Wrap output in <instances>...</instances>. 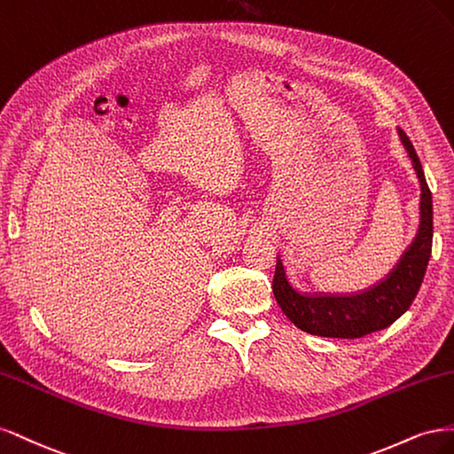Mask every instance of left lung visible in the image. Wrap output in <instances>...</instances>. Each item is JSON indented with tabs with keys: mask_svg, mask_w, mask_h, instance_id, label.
<instances>
[{
	"mask_svg": "<svg viewBox=\"0 0 454 454\" xmlns=\"http://www.w3.org/2000/svg\"><path fill=\"white\" fill-rule=\"evenodd\" d=\"M409 158L420 181V224L419 231L385 281L370 290L350 296L301 294L286 279L285 266L277 256L273 275V294L283 313L300 330L320 338H364L372 332L388 328L413 303L422 285L432 254V192L424 179L420 160L405 131L398 128Z\"/></svg>",
	"mask_w": 454,
	"mask_h": 454,
	"instance_id": "left-lung-1",
	"label": "left lung"
}]
</instances>
